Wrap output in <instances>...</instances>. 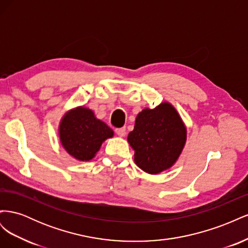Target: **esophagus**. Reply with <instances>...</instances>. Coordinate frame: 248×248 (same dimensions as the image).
<instances>
[{
    "label": "esophagus",
    "mask_w": 248,
    "mask_h": 248,
    "mask_svg": "<svg viewBox=\"0 0 248 248\" xmlns=\"http://www.w3.org/2000/svg\"><path fill=\"white\" fill-rule=\"evenodd\" d=\"M115 131H116V133L118 134L119 137L123 138L125 136V128H124V127H122V128H117Z\"/></svg>",
    "instance_id": "obj_1"
}]
</instances>
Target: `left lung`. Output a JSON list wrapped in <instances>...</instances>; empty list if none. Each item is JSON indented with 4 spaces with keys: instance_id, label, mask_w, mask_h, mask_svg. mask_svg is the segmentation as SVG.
<instances>
[{
    "instance_id": "obj_1",
    "label": "left lung",
    "mask_w": 248,
    "mask_h": 248,
    "mask_svg": "<svg viewBox=\"0 0 248 248\" xmlns=\"http://www.w3.org/2000/svg\"><path fill=\"white\" fill-rule=\"evenodd\" d=\"M186 140L183 120L168 101L140 111L134 128L127 138L134 151V162L150 175H157L174 166Z\"/></svg>"
}]
</instances>
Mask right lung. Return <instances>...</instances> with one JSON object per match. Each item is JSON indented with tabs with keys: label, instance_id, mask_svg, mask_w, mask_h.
<instances>
[{
	"label": "right lung",
	"instance_id": "right-lung-1",
	"mask_svg": "<svg viewBox=\"0 0 248 248\" xmlns=\"http://www.w3.org/2000/svg\"><path fill=\"white\" fill-rule=\"evenodd\" d=\"M114 137L111 128L94 111L78 107L66 111L59 124V138L65 151L78 161L93 159L102 142Z\"/></svg>",
	"mask_w": 248,
	"mask_h": 248
}]
</instances>
